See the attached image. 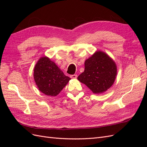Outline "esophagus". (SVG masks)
Instances as JSON below:
<instances>
[{"instance_id": "34e87169", "label": "esophagus", "mask_w": 147, "mask_h": 147, "mask_svg": "<svg viewBox=\"0 0 147 147\" xmlns=\"http://www.w3.org/2000/svg\"><path fill=\"white\" fill-rule=\"evenodd\" d=\"M70 77V78H74V79H75V78H77V75H75V74H74V75H71Z\"/></svg>"}]
</instances>
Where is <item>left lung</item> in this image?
I'll list each match as a JSON object with an SVG mask.
<instances>
[{
	"label": "left lung",
	"instance_id": "obj_1",
	"mask_svg": "<svg viewBox=\"0 0 147 147\" xmlns=\"http://www.w3.org/2000/svg\"><path fill=\"white\" fill-rule=\"evenodd\" d=\"M117 74V65L114 61L106 53L98 51L84 62V72L77 79L93 93L99 94L112 86Z\"/></svg>",
	"mask_w": 147,
	"mask_h": 147
}]
</instances>
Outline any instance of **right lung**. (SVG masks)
<instances>
[{"label": "right lung", "instance_id": "obj_1", "mask_svg": "<svg viewBox=\"0 0 147 147\" xmlns=\"http://www.w3.org/2000/svg\"><path fill=\"white\" fill-rule=\"evenodd\" d=\"M34 78L38 90L49 96H57L70 80L46 56L42 57L35 64Z\"/></svg>", "mask_w": 147, "mask_h": 147}]
</instances>
